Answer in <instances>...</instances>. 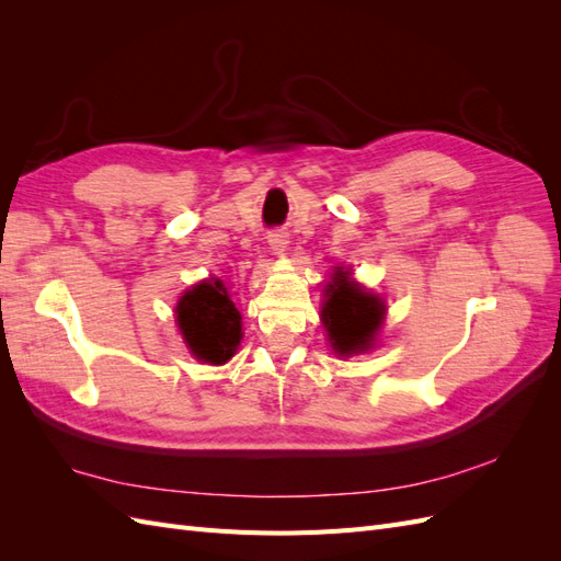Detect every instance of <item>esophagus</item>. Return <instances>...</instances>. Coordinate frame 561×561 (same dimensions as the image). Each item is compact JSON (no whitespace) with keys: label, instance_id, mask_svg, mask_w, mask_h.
<instances>
[{"label":"esophagus","instance_id":"1","mask_svg":"<svg viewBox=\"0 0 561 561\" xmlns=\"http://www.w3.org/2000/svg\"><path fill=\"white\" fill-rule=\"evenodd\" d=\"M268 245L274 252H283L287 248V233L285 231H271L268 233Z\"/></svg>","mask_w":561,"mask_h":561}]
</instances>
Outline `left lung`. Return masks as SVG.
I'll use <instances>...</instances> for the list:
<instances>
[{"label": "left lung", "instance_id": "left-lung-1", "mask_svg": "<svg viewBox=\"0 0 561 561\" xmlns=\"http://www.w3.org/2000/svg\"><path fill=\"white\" fill-rule=\"evenodd\" d=\"M328 301L322 307L330 344L339 355H351L367 351L381 328L383 301L375 295L363 293L348 278V271H336L330 283Z\"/></svg>", "mask_w": 561, "mask_h": 561}]
</instances>
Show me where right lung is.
Wrapping results in <instances>:
<instances>
[{
    "label": "right lung",
    "instance_id": "add662e5",
    "mask_svg": "<svg viewBox=\"0 0 561 561\" xmlns=\"http://www.w3.org/2000/svg\"><path fill=\"white\" fill-rule=\"evenodd\" d=\"M175 313L184 342L198 360L222 365L231 358L241 342V313L222 280L210 278L194 285L182 295Z\"/></svg>",
    "mask_w": 561,
    "mask_h": 561
}]
</instances>
